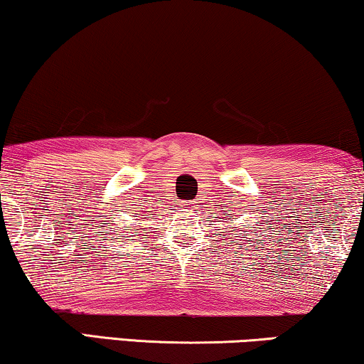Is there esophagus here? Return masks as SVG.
<instances>
[{"label":"esophagus","instance_id":"obj_1","mask_svg":"<svg viewBox=\"0 0 364 364\" xmlns=\"http://www.w3.org/2000/svg\"><path fill=\"white\" fill-rule=\"evenodd\" d=\"M182 207H183V210H188V212H192L193 210V202H182Z\"/></svg>","mask_w":364,"mask_h":364}]
</instances>
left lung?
I'll use <instances>...</instances> for the list:
<instances>
[{
  "instance_id": "obj_1",
  "label": "left lung",
  "mask_w": 364,
  "mask_h": 364,
  "mask_svg": "<svg viewBox=\"0 0 364 364\" xmlns=\"http://www.w3.org/2000/svg\"><path fill=\"white\" fill-rule=\"evenodd\" d=\"M233 228H235V227H233ZM233 232H235V230H233Z\"/></svg>"
}]
</instances>
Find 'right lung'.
Returning a JSON list of instances; mask_svg holds the SVG:
<instances>
[{
	"label": "right lung",
	"instance_id": "1",
	"mask_svg": "<svg viewBox=\"0 0 364 364\" xmlns=\"http://www.w3.org/2000/svg\"><path fill=\"white\" fill-rule=\"evenodd\" d=\"M137 215H141V213H137ZM131 225H134V223H131ZM129 230H131V228H129ZM122 233V232H121ZM134 237V235H132Z\"/></svg>",
	"mask_w": 364,
	"mask_h": 364
}]
</instances>
